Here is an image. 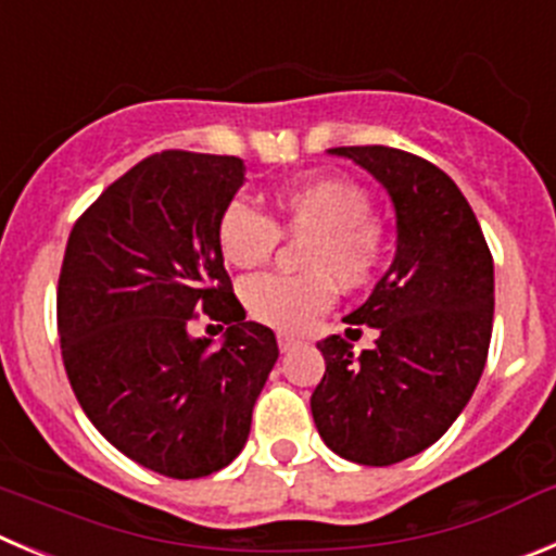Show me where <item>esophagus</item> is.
Wrapping results in <instances>:
<instances>
[{
  "label": "esophagus",
  "instance_id": "obj_1",
  "mask_svg": "<svg viewBox=\"0 0 556 556\" xmlns=\"http://www.w3.org/2000/svg\"><path fill=\"white\" fill-rule=\"evenodd\" d=\"M277 342H279V351H282V354H288V351L295 349V345H302V340H299L295 334H288V331H279Z\"/></svg>",
  "mask_w": 556,
  "mask_h": 556
}]
</instances>
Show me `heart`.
<instances>
[{"instance_id":"1","label":"heart","mask_w":556,"mask_h":556,"mask_svg":"<svg viewBox=\"0 0 556 556\" xmlns=\"http://www.w3.org/2000/svg\"><path fill=\"white\" fill-rule=\"evenodd\" d=\"M274 219L304 243V277H257L243 285V304L261 324L304 331L334 302V282L362 288L376 277L383 257V230L372 219L367 189L349 178H309L271 191ZM266 214L241 200L222 211L216 225L219 252L230 266L257 268L271 257L279 230Z\"/></svg>"}]
</instances>
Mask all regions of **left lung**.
<instances>
[{
	"mask_svg": "<svg viewBox=\"0 0 556 556\" xmlns=\"http://www.w3.org/2000/svg\"><path fill=\"white\" fill-rule=\"evenodd\" d=\"M367 169L395 207V261L345 324L378 340L359 356L337 334L318 342L326 372L309 397L331 453L392 466L447 433L485 367L494 326V261L450 175L406 150L331 148Z\"/></svg>",
	"mask_w": 556,
	"mask_h": 556,
	"instance_id": "left-lung-1",
	"label": "left lung"
}]
</instances>
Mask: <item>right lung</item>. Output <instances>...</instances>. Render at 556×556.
Returning a JSON list of instances; mask_svg holds the SVG:
<instances>
[{"label": "right lung", "mask_w": 556, "mask_h": 556, "mask_svg": "<svg viewBox=\"0 0 556 556\" xmlns=\"http://www.w3.org/2000/svg\"><path fill=\"white\" fill-rule=\"evenodd\" d=\"M243 180L236 155H150L87 207L62 261L56 326L76 401L109 444L175 480L238 458L279 356L216 241ZM197 312L228 326L219 346L190 334Z\"/></svg>", "instance_id": "right-lung-1"}]
</instances>
